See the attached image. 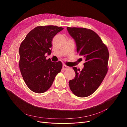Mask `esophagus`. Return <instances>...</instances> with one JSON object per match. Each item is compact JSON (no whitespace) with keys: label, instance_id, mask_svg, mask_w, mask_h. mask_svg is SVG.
Here are the masks:
<instances>
[{"label":"esophagus","instance_id":"obj_1","mask_svg":"<svg viewBox=\"0 0 127 127\" xmlns=\"http://www.w3.org/2000/svg\"><path fill=\"white\" fill-rule=\"evenodd\" d=\"M69 67H68V66H66V65H63V69L67 70V69H69Z\"/></svg>","mask_w":127,"mask_h":127}]
</instances>
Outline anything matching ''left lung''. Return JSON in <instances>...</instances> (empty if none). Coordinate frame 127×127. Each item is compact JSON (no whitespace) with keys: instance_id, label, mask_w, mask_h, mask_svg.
<instances>
[{"instance_id":"obj_1","label":"left lung","mask_w":127,"mask_h":127,"mask_svg":"<svg viewBox=\"0 0 127 127\" xmlns=\"http://www.w3.org/2000/svg\"><path fill=\"white\" fill-rule=\"evenodd\" d=\"M67 30L75 40L77 52L85 60L82 70L72 67L76 76L69 81V88L76 96L88 97L98 88L108 72L109 51L93 30L75 27H67Z\"/></svg>"}]
</instances>
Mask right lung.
<instances>
[{"label":"right lung","mask_w":127,"mask_h":127,"mask_svg":"<svg viewBox=\"0 0 127 127\" xmlns=\"http://www.w3.org/2000/svg\"><path fill=\"white\" fill-rule=\"evenodd\" d=\"M63 29L56 26L36 27L19 47V69L26 85L33 92L40 94L47 91L61 70V62L46 60L45 54H51L52 39Z\"/></svg>","instance_id":"right-lung-1"}]
</instances>
